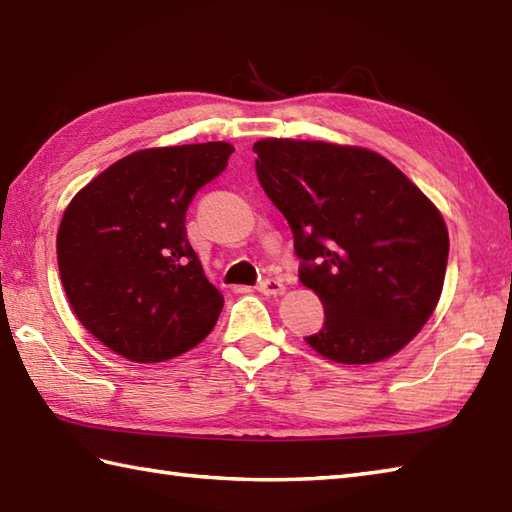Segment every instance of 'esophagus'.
Returning a JSON list of instances; mask_svg holds the SVG:
<instances>
[{
	"mask_svg": "<svg viewBox=\"0 0 512 512\" xmlns=\"http://www.w3.org/2000/svg\"><path fill=\"white\" fill-rule=\"evenodd\" d=\"M257 290H259V292H264V295H268V297H277V295H284L286 286H284V281H281V279L268 277V279H262V281H259Z\"/></svg>",
	"mask_w": 512,
	"mask_h": 512,
	"instance_id": "34e87169",
	"label": "esophagus"
}]
</instances>
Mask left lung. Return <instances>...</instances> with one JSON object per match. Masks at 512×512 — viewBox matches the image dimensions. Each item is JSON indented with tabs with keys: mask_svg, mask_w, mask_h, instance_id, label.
<instances>
[{
	"mask_svg": "<svg viewBox=\"0 0 512 512\" xmlns=\"http://www.w3.org/2000/svg\"><path fill=\"white\" fill-rule=\"evenodd\" d=\"M253 151L257 178L295 237L301 284L325 310L306 341L345 365L396 354L440 299L449 259L440 211L369 149L266 138Z\"/></svg>",
	"mask_w": 512,
	"mask_h": 512,
	"instance_id": "8db88e82",
	"label": "left lung"
}]
</instances>
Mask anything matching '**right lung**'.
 Here are the masks:
<instances>
[{
    "label": "right lung",
    "mask_w": 512,
    "mask_h": 512,
    "mask_svg": "<svg viewBox=\"0 0 512 512\" xmlns=\"http://www.w3.org/2000/svg\"><path fill=\"white\" fill-rule=\"evenodd\" d=\"M228 143L143 149L74 195L57 233L59 275L85 330L136 363L189 352L224 297L187 237V209L233 154Z\"/></svg>",
    "instance_id": "1"
}]
</instances>
